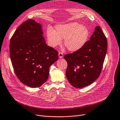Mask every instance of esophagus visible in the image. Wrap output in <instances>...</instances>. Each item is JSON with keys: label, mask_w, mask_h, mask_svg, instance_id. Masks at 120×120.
I'll return each mask as SVG.
<instances>
[{"label": "esophagus", "mask_w": 120, "mask_h": 120, "mask_svg": "<svg viewBox=\"0 0 120 120\" xmlns=\"http://www.w3.org/2000/svg\"><path fill=\"white\" fill-rule=\"evenodd\" d=\"M58 56L59 58H62L63 56V54L62 52H59L58 53Z\"/></svg>", "instance_id": "34e87169"}]
</instances>
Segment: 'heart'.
I'll use <instances>...</instances> for the list:
<instances>
[{
	"instance_id": "heart-1",
	"label": "heart",
	"mask_w": 120,
	"mask_h": 120,
	"mask_svg": "<svg viewBox=\"0 0 120 120\" xmlns=\"http://www.w3.org/2000/svg\"><path fill=\"white\" fill-rule=\"evenodd\" d=\"M89 34V31L85 26L77 22H71L56 25L55 31L49 28L46 36L48 44L52 48L60 45L62 39H64V45L67 49L74 52L83 47Z\"/></svg>"
}]
</instances>
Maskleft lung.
Wrapping results in <instances>:
<instances>
[{"instance_id":"obj_1","label":"left lung","mask_w":120,"mask_h":120,"mask_svg":"<svg viewBox=\"0 0 120 120\" xmlns=\"http://www.w3.org/2000/svg\"><path fill=\"white\" fill-rule=\"evenodd\" d=\"M108 48V42L100 26H96L89 41L80 49L66 54V76L74 87L88 86L97 79L101 73Z\"/></svg>"}]
</instances>
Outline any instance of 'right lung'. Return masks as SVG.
Wrapping results in <instances>:
<instances>
[{"mask_svg": "<svg viewBox=\"0 0 120 120\" xmlns=\"http://www.w3.org/2000/svg\"><path fill=\"white\" fill-rule=\"evenodd\" d=\"M41 25L28 19L15 30L10 42V56L14 72L25 85L39 87L47 80L50 66L58 59V52L48 46Z\"/></svg>", "mask_w": 120, "mask_h": 120, "instance_id": "add662e5", "label": "right lung"}]
</instances>
